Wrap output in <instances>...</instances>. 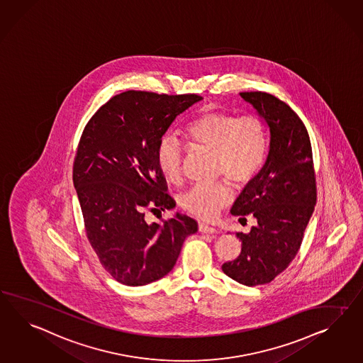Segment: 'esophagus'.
<instances>
[{"mask_svg": "<svg viewBox=\"0 0 363 363\" xmlns=\"http://www.w3.org/2000/svg\"><path fill=\"white\" fill-rule=\"evenodd\" d=\"M199 230H200L201 233H209V234L217 232V229H216V228H213V226H211V225H208V223H199Z\"/></svg>", "mask_w": 363, "mask_h": 363, "instance_id": "obj_1", "label": "esophagus"}]
</instances>
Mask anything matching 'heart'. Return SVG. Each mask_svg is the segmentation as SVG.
<instances>
[{
    "mask_svg": "<svg viewBox=\"0 0 363 363\" xmlns=\"http://www.w3.org/2000/svg\"><path fill=\"white\" fill-rule=\"evenodd\" d=\"M192 147L212 152V175L226 177L233 186H247L260 172L267 154V130L263 120L229 112L203 113L184 130ZM184 149L177 137L164 134L157 147V163L168 182L182 179ZM233 191L223 180L192 186L182 197L188 213L212 220L232 201Z\"/></svg>",
    "mask_w": 363,
    "mask_h": 363,
    "instance_id": "1",
    "label": "heart"
}]
</instances>
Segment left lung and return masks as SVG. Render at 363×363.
<instances>
[{
	"label": "left lung",
	"mask_w": 363,
	"mask_h": 363,
	"mask_svg": "<svg viewBox=\"0 0 363 363\" xmlns=\"http://www.w3.org/2000/svg\"><path fill=\"white\" fill-rule=\"evenodd\" d=\"M269 128L267 160L233 205L240 223H255L235 233L241 252L223 264L232 279L262 286L275 279L296 257L316 205V175L307 128L289 105L266 92H242Z\"/></svg>",
	"instance_id": "8db88e82"
}]
</instances>
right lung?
I'll use <instances>...</instances> for the list:
<instances>
[{"label": "right lung", "instance_id": "obj_1", "mask_svg": "<svg viewBox=\"0 0 363 363\" xmlns=\"http://www.w3.org/2000/svg\"><path fill=\"white\" fill-rule=\"evenodd\" d=\"M203 97L126 91L103 105L84 128L74 184L86 238L104 269L125 286H146L175 266L197 223L186 214L163 220L175 200L157 163L159 140L180 113ZM146 211L160 223L147 224Z\"/></svg>", "mask_w": 363, "mask_h": 363}]
</instances>
